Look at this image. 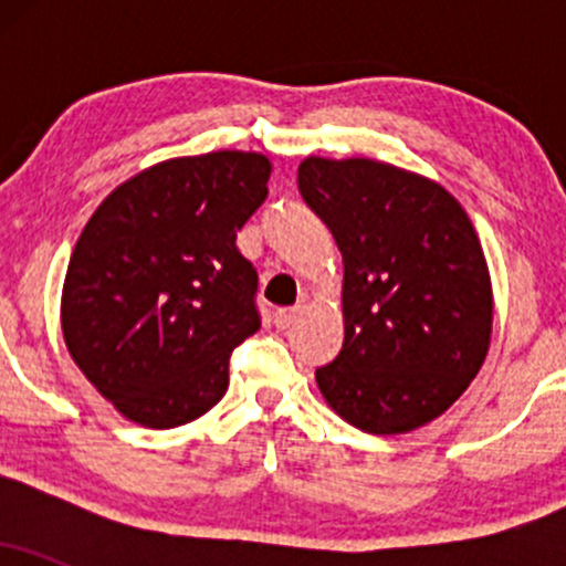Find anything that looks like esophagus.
Here are the masks:
<instances>
[{
    "mask_svg": "<svg viewBox=\"0 0 566 566\" xmlns=\"http://www.w3.org/2000/svg\"><path fill=\"white\" fill-rule=\"evenodd\" d=\"M297 319H301V308H279L274 314V324L279 329H287L295 324Z\"/></svg>",
    "mask_w": 566,
    "mask_h": 566,
    "instance_id": "34e87169",
    "label": "esophagus"
}]
</instances>
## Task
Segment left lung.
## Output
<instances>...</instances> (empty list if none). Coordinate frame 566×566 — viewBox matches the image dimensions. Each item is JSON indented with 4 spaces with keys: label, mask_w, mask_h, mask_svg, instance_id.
<instances>
[{
    "label": "left lung",
    "mask_w": 566,
    "mask_h": 566,
    "mask_svg": "<svg viewBox=\"0 0 566 566\" xmlns=\"http://www.w3.org/2000/svg\"><path fill=\"white\" fill-rule=\"evenodd\" d=\"M305 205L343 255L340 354L316 369L327 405L367 433L431 423L469 388L492 335V284L460 201L375 159L308 157Z\"/></svg>",
    "instance_id": "obj_1"
}]
</instances>
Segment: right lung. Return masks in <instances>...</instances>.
<instances>
[{
    "mask_svg": "<svg viewBox=\"0 0 566 566\" xmlns=\"http://www.w3.org/2000/svg\"><path fill=\"white\" fill-rule=\"evenodd\" d=\"M269 175L252 151L167 159L84 226L63 282V337L133 423L184 426L223 399L231 350L261 329L258 271L237 231L269 197Z\"/></svg>",
    "mask_w": 566,
    "mask_h": 566,
    "instance_id": "obj_1",
    "label": "right lung"
}]
</instances>
